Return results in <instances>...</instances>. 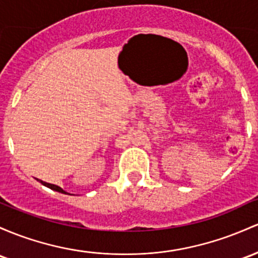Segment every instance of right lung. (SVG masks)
<instances>
[{"label":"right lung","mask_w":258,"mask_h":258,"mask_svg":"<svg viewBox=\"0 0 258 258\" xmlns=\"http://www.w3.org/2000/svg\"><path fill=\"white\" fill-rule=\"evenodd\" d=\"M39 181H40V182L42 183V185H44V186H46V187H49V188H51V189H53V191L61 192V194H67V192H64L63 189H62L61 187H58V186H56V185H52V183H47V182H44V181H41V180H39Z\"/></svg>","instance_id":"right-lung-1"}]
</instances>
